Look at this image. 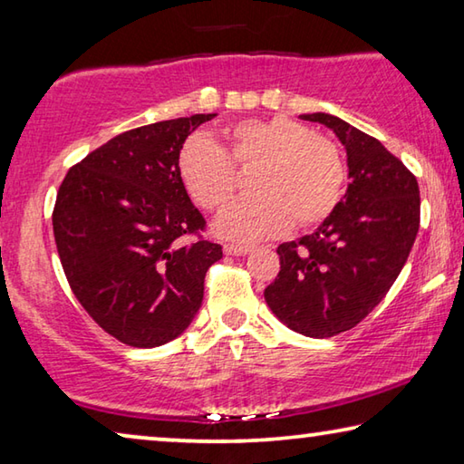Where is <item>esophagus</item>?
<instances>
[{"label":"esophagus","instance_id":"esophagus-1","mask_svg":"<svg viewBox=\"0 0 464 464\" xmlns=\"http://www.w3.org/2000/svg\"><path fill=\"white\" fill-rule=\"evenodd\" d=\"M223 251L227 256H246L251 251L249 246H237V243H225Z\"/></svg>","mask_w":464,"mask_h":464}]
</instances>
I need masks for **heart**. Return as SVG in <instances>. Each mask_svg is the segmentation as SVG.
I'll list each match as a JSON object with an SVG mask.
<instances>
[{
    "mask_svg": "<svg viewBox=\"0 0 464 464\" xmlns=\"http://www.w3.org/2000/svg\"><path fill=\"white\" fill-rule=\"evenodd\" d=\"M227 147L194 135L178 153V176L188 196L208 213H221L237 192L235 168H257L254 198L235 204L215 229L249 243L285 233L290 223L311 229L334 215L345 188V163L332 139L307 124L272 116L241 121L225 132Z\"/></svg>",
    "mask_w": 464,
    "mask_h": 464,
    "instance_id": "b5f03b06",
    "label": "heart"
}]
</instances>
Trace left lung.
<instances>
[{
    "label": "left lung",
    "instance_id": "1",
    "mask_svg": "<svg viewBox=\"0 0 464 464\" xmlns=\"http://www.w3.org/2000/svg\"><path fill=\"white\" fill-rule=\"evenodd\" d=\"M301 119L342 140L350 184L315 233L278 246L280 272L264 298L293 332L332 337L356 327L403 270L420 229V188L381 140L325 112Z\"/></svg>",
    "mask_w": 464,
    "mask_h": 464
}]
</instances>
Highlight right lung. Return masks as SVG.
<instances>
[{
    "mask_svg": "<svg viewBox=\"0 0 464 464\" xmlns=\"http://www.w3.org/2000/svg\"><path fill=\"white\" fill-rule=\"evenodd\" d=\"M217 114L161 121L110 139L67 171L53 233L88 315L132 348H155L198 313L204 276L223 257L178 176V153ZM186 237H196L184 244Z\"/></svg>",
    "mask_w": 464,
    "mask_h": 464,
    "instance_id": "1",
    "label": "right lung"
}]
</instances>
